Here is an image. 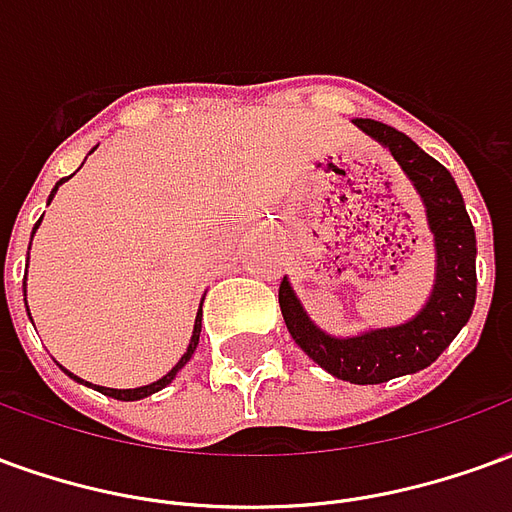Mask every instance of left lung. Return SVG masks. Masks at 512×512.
<instances>
[{
	"label": "left lung",
	"mask_w": 512,
	"mask_h": 512,
	"mask_svg": "<svg viewBox=\"0 0 512 512\" xmlns=\"http://www.w3.org/2000/svg\"><path fill=\"white\" fill-rule=\"evenodd\" d=\"M354 123L367 136L389 147V153L417 186L419 197L428 208V224L436 241L433 293L417 318L403 326L376 329L348 340L323 334L307 318L296 293L290 290L288 279H282L279 285V307L290 337L315 365H321L340 381L384 384L389 378L408 376L433 365L441 351L452 343V337L466 326L477 296V244L472 219L447 167H441L436 158L428 156L417 142H411L397 128L370 117H356Z\"/></svg>",
	"instance_id": "obj_1"
}]
</instances>
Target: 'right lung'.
Instances as JSON below:
<instances>
[{"mask_svg":"<svg viewBox=\"0 0 512 512\" xmlns=\"http://www.w3.org/2000/svg\"><path fill=\"white\" fill-rule=\"evenodd\" d=\"M62 180H65V178H62ZM62 180H60V183H62ZM60 183L54 186V191L60 189ZM54 191H51V197H54ZM35 227H38V224H35ZM200 329H202V312H197V321H194V334H191L189 348H186V354L180 356L178 365L172 367V370H169L164 378H158V381H153V384H147V386H139V389H106V386H95V389H98V392H104V395L115 397V400H142V397L153 395V392H158V389H164L167 384H172V378L178 376L180 367L186 365V362L191 359L194 348H197V343H200ZM68 376H71V373H68ZM71 378H76V376H71ZM76 381H82V378H76Z\"/></svg>","mask_w":512,"mask_h":512,"instance_id":"obj_1","label":"right lung"}]
</instances>
